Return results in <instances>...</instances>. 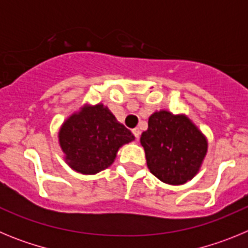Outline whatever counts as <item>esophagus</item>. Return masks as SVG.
Returning <instances> with one entry per match:
<instances>
[{
  "label": "esophagus",
  "instance_id": "34e87169",
  "mask_svg": "<svg viewBox=\"0 0 248 248\" xmlns=\"http://www.w3.org/2000/svg\"><path fill=\"white\" fill-rule=\"evenodd\" d=\"M133 134H134V137L137 138V139H139V137H140V130L138 128H135V129H133Z\"/></svg>",
  "mask_w": 248,
  "mask_h": 248
}]
</instances>
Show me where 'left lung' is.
<instances>
[{
	"label": "left lung",
	"instance_id": "obj_1",
	"mask_svg": "<svg viewBox=\"0 0 248 248\" xmlns=\"http://www.w3.org/2000/svg\"><path fill=\"white\" fill-rule=\"evenodd\" d=\"M140 143L153 175L170 185H183L198 174L207 153V139L185 114L155 111Z\"/></svg>",
	"mask_w": 248,
	"mask_h": 248
}]
</instances>
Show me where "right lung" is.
I'll return each mask as SVG.
<instances>
[{
	"instance_id": "1",
	"label": "right lung",
	"mask_w": 248,
	"mask_h": 248,
	"mask_svg": "<svg viewBox=\"0 0 248 248\" xmlns=\"http://www.w3.org/2000/svg\"><path fill=\"white\" fill-rule=\"evenodd\" d=\"M64 160L74 171L93 175L114 163L120 146L135 139L103 104L84 105L58 133Z\"/></svg>"
}]
</instances>
